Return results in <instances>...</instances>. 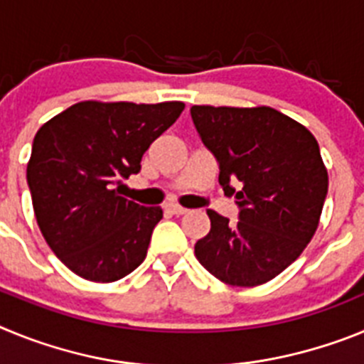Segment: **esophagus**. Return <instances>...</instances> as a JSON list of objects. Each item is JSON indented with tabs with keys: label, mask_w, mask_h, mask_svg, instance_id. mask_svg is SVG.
Masks as SVG:
<instances>
[{
	"label": "esophagus",
	"mask_w": 364,
	"mask_h": 364,
	"mask_svg": "<svg viewBox=\"0 0 364 364\" xmlns=\"http://www.w3.org/2000/svg\"><path fill=\"white\" fill-rule=\"evenodd\" d=\"M166 210L169 211V213H171V215H176V217H178V215L188 213V210H186V208H180V205H176V204L166 205Z\"/></svg>",
	"instance_id": "esophagus-1"
}]
</instances>
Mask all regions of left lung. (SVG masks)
Returning a JSON list of instances; mask_svg holds the SVG:
<instances>
[{"label":"left lung","mask_w":364,"mask_h":364,"mask_svg":"<svg viewBox=\"0 0 364 364\" xmlns=\"http://www.w3.org/2000/svg\"><path fill=\"white\" fill-rule=\"evenodd\" d=\"M193 124L235 195L239 220L208 210L195 255L218 281L259 286L297 259L319 226L328 173L314 134L272 107L193 105ZM239 187V190H235Z\"/></svg>","instance_id":"8db88e82"}]
</instances>
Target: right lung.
I'll use <instances>...</instances> for the list:
<instances>
[{
	"mask_svg": "<svg viewBox=\"0 0 364 364\" xmlns=\"http://www.w3.org/2000/svg\"><path fill=\"white\" fill-rule=\"evenodd\" d=\"M182 102H80L41 125L27 182L38 226L63 264L82 279L114 282L147 255L160 208L120 197L144 153L184 111Z\"/></svg>",
	"mask_w": 364,
	"mask_h": 364,
	"instance_id": "right-lung-1",
	"label": "right lung"
}]
</instances>
